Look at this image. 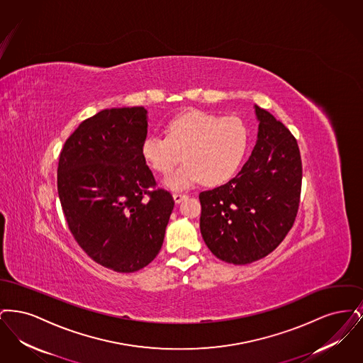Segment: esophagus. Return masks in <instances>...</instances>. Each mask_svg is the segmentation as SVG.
<instances>
[{
    "instance_id": "1",
    "label": "esophagus",
    "mask_w": 363,
    "mask_h": 363,
    "mask_svg": "<svg viewBox=\"0 0 363 363\" xmlns=\"http://www.w3.org/2000/svg\"><path fill=\"white\" fill-rule=\"evenodd\" d=\"M173 197L175 203H181V201H182V200H185L188 196H186L185 193H174Z\"/></svg>"
}]
</instances>
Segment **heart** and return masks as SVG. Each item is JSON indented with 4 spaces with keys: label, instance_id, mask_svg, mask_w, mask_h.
<instances>
[{
    "label": "heart",
    "instance_id": "heart-1",
    "mask_svg": "<svg viewBox=\"0 0 363 363\" xmlns=\"http://www.w3.org/2000/svg\"><path fill=\"white\" fill-rule=\"evenodd\" d=\"M249 145V130L238 117H218L191 110L173 118L166 138L148 136L141 147L145 162L157 173H170L182 159L186 162L166 177L164 184L182 189L201 179L215 186L228 181L241 164Z\"/></svg>",
    "mask_w": 363,
    "mask_h": 363
}]
</instances>
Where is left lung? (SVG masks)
<instances>
[{
  "label": "left lung",
  "instance_id": "obj_1",
  "mask_svg": "<svg viewBox=\"0 0 363 363\" xmlns=\"http://www.w3.org/2000/svg\"><path fill=\"white\" fill-rule=\"evenodd\" d=\"M257 143L241 172L199 194L200 230L208 249L243 265L274 252L291 230L301 199L302 160L296 138L256 106Z\"/></svg>",
  "mask_w": 363,
  "mask_h": 363
}]
</instances>
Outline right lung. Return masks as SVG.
<instances>
[{"label": "right lung", "mask_w": 363, "mask_h": 363, "mask_svg": "<svg viewBox=\"0 0 363 363\" xmlns=\"http://www.w3.org/2000/svg\"><path fill=\"white\" fill-rule=\"evenodd\" d=\"M147 126L141 106L106 108L76 128L58 160L57 189L72 235L116 272L155 259L174 208L141 154Z\"/></svg>", "instance_id": "1"}]
</instances>
